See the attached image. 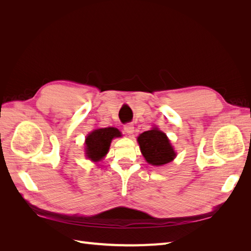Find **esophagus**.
Instances as JSON below:
<instances>
[{"label": "esophagus", "instance_id": "obj_1", "mask_svg": "<svg viewBox=\"0 0 251 251\" xmlns=\"http://www.w3.org/2000/svg\"><path fill=\"white\" fill-rule=\"evenodd\" d=\"M124 130L126 134H132L134 132V126L132 124H126L124 126Z\"/></svg>", "mask_w": 251, "mask_h": 251}]
</instances>
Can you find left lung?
<instances>
[{"instance_id":"8db88e82","label":"left lung","mask_w":251,"mask_h":251,"mask_svg":"<svg viewBox=\"0 0 251 251\" xmlns=\"http://www.w3.org/2000/svg\"><path fill=\"white\" fill-rule=\"evenodd\" d=\"M137 140L143 157L151 165L166 164L176 157L166 135L156 127L140 134Z\"/></svg>"}]
</instances>
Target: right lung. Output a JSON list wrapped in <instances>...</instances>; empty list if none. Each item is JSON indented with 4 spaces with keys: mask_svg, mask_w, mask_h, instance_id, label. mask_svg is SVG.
Wrapping results in <instances>:
<instances>
[{
    "mask_svg": "<svg viewBox=\"0 0 251 251\" xmlns=\"http://www.w3.org/2000/svg\"><path fill=\"white\" fill-rule=\"evenodd\" d=\"M120 132L115 127L97 128L86 138V154L92 161H100L107 155L114 137H120Z\"/></svg>",
    "mask_w": 251,
    "mask_h": 251,
    "instance_id": "1",
    "label": "right lung"
}]
</instances>
